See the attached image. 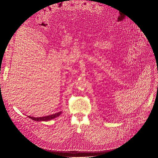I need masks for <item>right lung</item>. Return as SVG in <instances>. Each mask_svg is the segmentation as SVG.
I'll return each mask as SVG.
<instances>
[{"instance_id":"add662e5","label":"right lung","mask_w":158,"mask_h":158,"mask_svg":"<svg viewBox=\"0 0 158 158\" xmlns=\"http://www.w3.org/2000/svg\"><path fill=\"white\" fill-rule=\"evenodd\" d=\"M60 114H61V112H58L55 114H51V115L42 117H29V116H28V117H30V118L32 119V120L35 121H47L59 117Z\"/></svg>"}]
</instances>
